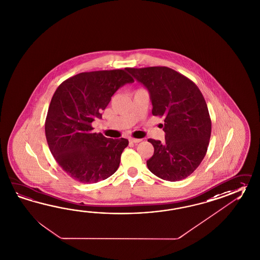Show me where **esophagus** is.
<instances>
[{
    "instance_id": "1",
    "label": "esophagus",
    "mask_w": 260,
    "mask_h": 260,
    "mask_svg": "<svg viewBox=\"0 0 260 260\" xmlns=\"http://www.w3.org/2000/svg\"><path fill=\"white\" fill-rule=\"evenodd\" d=\"M128 141H129V143H133V144H138L142 141V139L129 138Z\"/></svg>"
}]
</instances>
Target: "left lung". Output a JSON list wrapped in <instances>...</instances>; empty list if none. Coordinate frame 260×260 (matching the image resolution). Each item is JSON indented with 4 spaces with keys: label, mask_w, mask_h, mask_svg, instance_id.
I'll return each instance as SVG.
<instances>
[{
    "label": "left lung",
    "mask_w": 260,
    "mask_h": 260,
    "mask_svg": "<svg viewBox=\"0 0 260 260\" xmlns=\"http://www.w3.org/2000/svg\"><path fill=\"white\" fill-rule=\"evenodd\" d=\"M127 71L149 91L153 116L164 117L165 142L148 139L154 155L147 167L166 181L185 179L204 158L211 137L212 122L203 95L194 82L168 67Z\"/></svg>",
    "instance_id": "8db88e82"
}]
</instances>
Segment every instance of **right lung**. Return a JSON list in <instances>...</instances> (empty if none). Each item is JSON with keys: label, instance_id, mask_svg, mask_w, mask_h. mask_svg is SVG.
<instances>
[{"label": "right lung", "instance_id": "add662e5", "mask_svg": "<svg viewBox=\"0 0 260 260\" xmlns=\"http://www.w3.org/2000/svg\"><path fill=\"white\" fill-rule=\"evenodd\" d=\"M125 70L72 76L58 86L51 99L45 123L47 144L58 165L80 183H97L116 173L128 144L127 139L93 133L91 126L95 118H102V111L116 90L134 82Z\"/></svg>", "mask_w": 260, "mask_h": 260}]
</instances>
